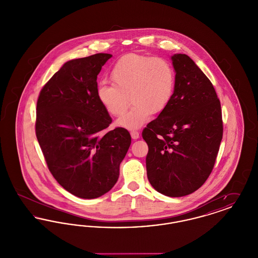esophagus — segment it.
<instances>
[{
    "mask_svg": "<svg viewBox=\"0 0 258 258\" xmlns=\"http://www.w3.org/2000/svg\"><path fill=\"white\" fill-rule=\"evenodd\" d=\"M131 135H132V138H133V139L139 138V133H138L137 131H132V132H131Z\"/></svg>",
    "mask_w": 258,
    "mask_h": 258,
    "instance_id": "34e87169",
    "label": "esophagus"
}]
</instances>
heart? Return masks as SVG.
<instances>
[{"label": "heart", "mask_w": 258, "mask_h": 258, "mask_svg": "<svg viewBox=\"0 0 258 258\" xmlns=\"http://www.w3.org/2000/svg\"><path fill=\"white\" fill-rule=\"evenodd\" d=\"M110 78L113 84H98L97 98L112 116L123 115L131 98L134 106L117 122L128 130L140 127L151 114H161L176 91L175 69L170 61L160 57L124 55L113 66Z\"/></svg>", "instance_id": "1"}]
</instances>
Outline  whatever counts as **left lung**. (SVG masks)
<instances>
[{"mask_svg":"<svg viewBox=\"0 0 258 258\" xmlns=\"http://www.w3.org/2000/svg\"><path fill=\"white\" fill-rule=\"evenodd\" d=\"M176 91L168 107L148 123V180L160 194L181 197L206 182L220 150L221 101L208 77L185 54L172 56Z\"/></svg>","mask_w":258,"mask_h":258,"instance_id":"left-lung-1","label":"left lung"}]
</instances>
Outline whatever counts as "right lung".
I'll use <instances>...</instances> for the list:
<instances>
[{
	"mask_svg": "<svg viewBox=\"0 0 258 258\" xmlns=\"http://www.w3.org/2000/svg\"><path fill=\"white\" fill-rule=\"evenodd\" d=\"M111 57L67 61L37 98L36 135L47 167L66 190L85 199L114 186L132 143L125 128L107 131L112 119L97 98L98 74Z\"/></svg>",
	"mask_w": 258,
	"mask_h": 258,
	"instance_id": "add662e5",
	"label": "right lung"
}]
</instances>
